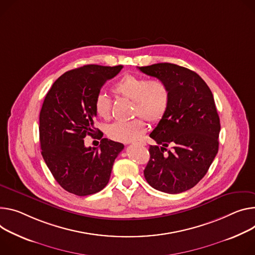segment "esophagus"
Returning <instances> with one entry per match:
<instances>
[{"label":"esophagus","instance_id":"34e87169","mask_svg":"<svg viewBox=\"0 0 255 255\" xmlns=\"http://www.w3.org/2000/svg\"><path fill=\"white\" fill-rule=\"evenodd\" d=\"M138 143H139L140 145H145V142H144L143 140H140V141H139V142H138Z\"/></svg>","mask_w":255,"mask_h":255}]
</instances>
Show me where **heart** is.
<instances>
[{
    "mask_svg": "<svg viewBox=\"0 0 255 255\" xmlns=\"http://www.w3.org/2000/svg\"><path fill=\"white\" fill-rule=\"evenodd\" d=\"M116 95L133 101V116H139L149 123L159 122L167 113L170 92L167 84L158 79L148 80L142 76L125 75L113 87ZM111 100L99 94L95 101V111L102 119L111 116ZM146 130L144 121L137 118L128 122H114L107 128V134L113 140L130 142Z\"/></svg>",
    "mask_w": 255,
    "mask_h": 255,
    "instance_id": "heart-1",
    "label": "heart"
}]
</instances>
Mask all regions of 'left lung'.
Returning <instances> with one entry per match:
<instances>
[{"instance_id": "1", "label": "left lung", "mask_w": 255, "mask_h": 255, "mask_svg": "<svg viewBox=\"0 0 255 255\" xmlns=\"http://www.w3.org/2000/svg\"><path fill=\"white\" fill-rule=\"evenodd\" d=\"M138 69L164 81L170 92L167 113L149 134L156 145L149 146L144 177L161 192L189 190L207 173L219 150L221 125L212 91L197 73L176 64Z\"/></svg>"}]
</instances>
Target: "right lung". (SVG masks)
I'll return each instance as SVG.
<instances>
[{
	"instance_id": "add662e5",
	"label": "right lung",
	"mask_w": 255,
	"mask_h": 255,
	"mask_svg": "<svg viewBox=\"0 0 255 255\" xmlns=\"http://www.w3.org/2000/svg\"><path fill=\"white\" fill-rule=\"evenodd\" d=\"M122 65H86L68 71L52 85L39 114L41 155L55 180L78 196L97 193L108 184L114 161L124 148L103 138L99 147H86V135H96L95 101L101 88Z\"/></svg>"
}]
</instances>
